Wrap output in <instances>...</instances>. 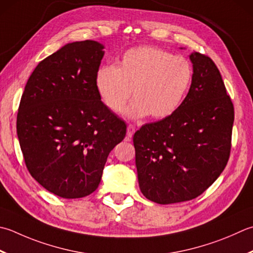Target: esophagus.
I'll return each instance as SVG.
<instances>
[{
	"mask_svg": "<svg viewBox=\"0 0 253 253\" xmlns=\"http://www.w3.org/2000/svg\"><path fill=\"white\" fill-rule=\"evenodd\" d=\"M135 131H136L135 127H133L132 125H128V127H127V136L128 137H131Z\"/></svg>",
	"mask_w": 253,
	"mask_h": 253,
	"instance_id": "1",
	"label": "esophagus"
}]
</instances>
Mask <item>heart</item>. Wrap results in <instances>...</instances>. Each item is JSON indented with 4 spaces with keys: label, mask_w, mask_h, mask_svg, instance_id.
I'll use <instances>...</instances> for the list:
<instances>
[{
    "label": "heart",
    "mask_w": 253,
    "mask_h": 253,
    "mask_svg": "<svg viewBox=\"0 0 253 253\" xmlns=\"http://www.w3.org/2000/svg\"><path fill=\"white\" fill-rule=\"evenodd\" d=\"M193 79L190 61L157 47L131 48L118 66H104L95 76L102 103L113 113L125 108L133 90L131 117L150 115L153 120L171 116L180 107Z\"/></svg>",
    "instance_id": "1"
}]
</instances>
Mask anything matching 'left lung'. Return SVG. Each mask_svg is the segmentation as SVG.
Wrapping results in <instances>:
<instances>
[{"label": "left lung", "instance_id": "obj_1", "mask_svg": "<svg viewBox=\"0 0 253 253\" xmlns=\"http://www.w3.org/2000/svg\"><path fill=\"white\" fill-rule=\"evenodd\" d=\"M190 58L194 73L180 107L133 135L139 187L158 204L200 196L230 156L234 104L215 62L200 52Z\"/></svg>", "mask_w": 253, "mask_h": 253}]
</instances>
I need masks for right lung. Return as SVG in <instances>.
<instances>
[{
    "label": "right lung",
    "instance_id": "right-lung-1",
    "mask_svg": "<svg viewBox=\"0 0 253 253\" xmlns=\"http://www.w3.org/2000/svg\"><path fill=\"white\" fill-rule=\"evenodd\" d=\"M97 42L68 43L38 63L17 112V136L28 172L63 199L90 195L127 125L102 103L95 76Z\"/></svg>",
    "mask_w": 253,
    "mask_h": 253
}]
</instances>
